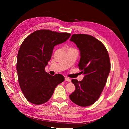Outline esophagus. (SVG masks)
Instances as JSON below:
<instances>
[{"mask_svg":"<svg viewBox=\"0 0 129 129\" xmlns=\"http://www.w3.org/2000/svg\"><path fill=\"white\" fill-rule=\"evenodd\" d=\"M65 80L66 81H68V82H71V80L69 78H67V77H65Z\"/></svg>","mask_w":129,"mask_h":129,"instance_id":"esophagus-1","label":"esophagus"}]
</instances>
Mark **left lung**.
I'll return each mask as SVG.
<instances>
[{"instance_id":"1","label":"left lung","mask_w":129,"mask_h":129,"mask_svg":"<svg viewBox=\"0 0 129 129\" xmlns=\"http://www.w3.org/2000/svg\"><path fill=\"white\" fill-rule=\"evenodd\" d=\"M70 40L80 52L78 67L83 73V80L72 79L75 90L69 95L74 103L87 106L100 97L110 70V62L106 48L100 41L88 34H73Z\"/></svg>"}]
</instances>
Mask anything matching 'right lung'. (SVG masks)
I'll return each instance as SVG.
<instances>
[{
    "mask_svg": "<svg viewBox=\"0 0 129 129\" xmlns=\"http://www.w3.org/2000/svg\"><path fill=\"white\" fill-rule=\"evenodd\" d=\"M71 34L49 30H37L27 37L18 53L16 70L24 96L30 102L40 105L52 96L55 89L65 78L60 74L52 76L45 71L54 46L67 41Z\"/></svg>",
    "mask_w": 129,
    "mask_h": 129,
    "instance_id": "obj_1",
    "label": "right lung"
}]
</instances>
